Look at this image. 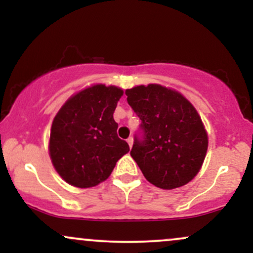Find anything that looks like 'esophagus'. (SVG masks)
Wrapping results in <instances>:
<instances>
[{
  "label": "esophagus",
  "mask_w": 253,
  "mask_h": 253,
  "mask_svg": "<svg viewBox=\"0 0 253 253\" xmlns=\"http://www.w3.org/2000/svg\"><path fill=\"white\" fill-rule=\"evenodd\" d=\"M127 143H128L129 147H132V146H133V138H128V139H127Z\"/></svg>",
  "instance_id": "obj_1"
}]
</instances>
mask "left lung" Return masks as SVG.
Wrapping results in <instances>:
<instances>
[{"label":"left lung","mask_w":253,"mask_h":253,"mask_svg":"<svg viewBox=\"0 0 253 253\" xmlns=\"http://www.w3.org/2000/svg\"><path fill=\"white\" fill-rule=\"evenodd\" d=\"M126 95L144 130V140L135 138L130 156L145 178L165 190L189 183L208 149L207 130L195 107L161 84L136 85Z\"/></svg>","instance_id":"left-lung-1"}]
</instances>
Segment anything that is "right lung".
<instances>
[{"mask_svg":"<svg viewBox=\"0 0 253 253\" xmlns=\"http://www.w3.org/2000/svg\"><path fill=\"white\" fill-rule=\"evenodd\" d=\"M124 90L94 84L69 98L51 126L48 153L59 176L77 188L106 181L115 164L129 151L118 136L113 114Z\"/></svg>","mask_w":253,"mask_h":253,"instance_id":"1","label":"right lung"}]
</instances>
